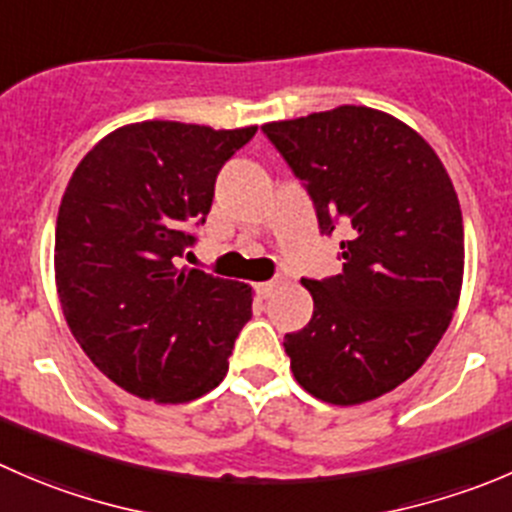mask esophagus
Here are the masks:
<instances>
[{"instance_id":"obj_1","label":"esophagus","mask_w":512,"mask_h":512,"mask_svg":"<svg viewBox=\"0 0 512 512\" xmlns=\"http://www.w3.org/2000/svg\"><path fill=\"white\" fill-rule=\"evenodd\" d=\"M275 287H277L275 280H272V282H257L255 292H257V295H260V297H270L272 292H275Z\"/></svg>"}]
</instances>
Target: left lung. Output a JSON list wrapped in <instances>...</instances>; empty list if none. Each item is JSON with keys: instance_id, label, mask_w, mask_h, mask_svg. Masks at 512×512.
<instances>
[{"instance_id": "1", "label": "left lung", "mask_w": 512, "mask_h": 512, "mask_svg": "<svg viewBox=\"0 0 512 512\" xmlns=\"http://www.w3.org/2000/svg\"><path fill=\"white\" fill-rule=\"evenodd\" d=\"M317 207L322 232L342 220V272L302 280L312 320L285 335L302 390L362 405L423 367L463 290V212L433 147L382 109L342 104L262 124Z\"/></svg>"}]
</instances>
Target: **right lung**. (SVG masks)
Returning a JSON list of instances; mask_svg holds the SVG:
<instances>
[{"instance_id":"1","label":"right lung","mask_w":512,"mask_h":512,"mask_svg":"<svg viewBox=\"0 0 512 512\" xmlns=\"http://www.w3.org/2000/svg\"><path fill=\"white\" fill-rule=\"evenodd\" d=\"M255 132L132 122L69 177L54 232L64 320L94 367L135 398L190 403L227 375L255 292L175 260L210 212L217 172Z\"/></svg>"}]
</instances>
